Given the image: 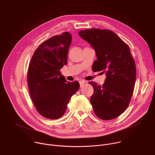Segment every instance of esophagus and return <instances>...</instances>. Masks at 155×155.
I'll use <instances>...</instances> for the list:
<instances>
[{"label": "esophagus", "instance_id": "obj_1", "mask_svg": "<svg viewBox=\"0 0 155 155\" xmlns=\"http://www.w3.org/2000/svg\"><path fill=\"white\" fill-rule=\"evenodd\" d=\"M85 83H86V81H83V80L80 81V87H82Z\"/></svg>", "mask_w": 155, "mask_h": 155}]
</instances>
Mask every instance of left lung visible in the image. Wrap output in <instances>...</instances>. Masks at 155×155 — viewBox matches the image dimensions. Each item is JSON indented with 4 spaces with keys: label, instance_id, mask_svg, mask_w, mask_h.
Returning <instances> with one entry per match:
<instances>
[{
    "label": "left lung",
    "instance_id": "1",
    "mask_svg": "<svg viewBox=\"0 0 155 155\" xmlns=\"http://www.w3.org/2000/svg\"><path fill=\"white\" fill-rule=\"evenodd\" d=\"M78 34L96 51L94 70L106 75L102 85L89 82L94 87L90 98L94 112L101 120H113L125 111L134 92L136 68L129 47L108 29H87Z\"/></svg>",
    "mask_w": 155,
    "mask_h": 155
}]
</instances>
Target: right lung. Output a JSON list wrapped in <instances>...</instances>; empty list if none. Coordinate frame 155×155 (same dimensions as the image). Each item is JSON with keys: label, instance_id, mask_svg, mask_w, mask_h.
Returning a JSON list of instances; mask_svg holds the SVG:
<instances>
[{"label": "right lung", "instance_id": "right-lung-1", "mask_svg": "<svg viewBox=\"0 0 155 155\" xmlns=\"http://www.w3.org/2000/svg\"><path fill=\"white\" fill-rule=\"evenodd\" d=\"M71 42L68 32L51 37L35 50L29 65L27 79L32 102L38 114L48 119L64 115L80 87L77 81L66 82L59 71L68 64Z\"/></svg>", "mask_w": 155, "mask_h": 155}]
</instances>
